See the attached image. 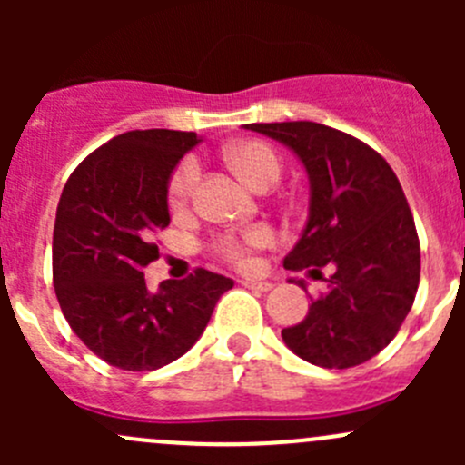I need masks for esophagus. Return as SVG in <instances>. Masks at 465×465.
<instances>
[{"mask_svg": "<svg viewBox=\"0 0 465 465\" xmlns=\"http://www.w3.org/2000/svg\"><path fill=\"white\" fill-rule=\"evenodd\" d=\"M241 285H245V288L250 290H259V292H267V290H272V283H267V281H252V279H241L238 281Z\"/></svg>", "mask_w": 465, "mask_h": 465, "instance_id": "esophagus-1", "label": "esophagus"}]
</instances>
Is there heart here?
<instances>
[{"label":"heart","mask_w":465,"mask_h":465,"mask_svg":"<svg viewBox=\"0 0 465 465\" xmlns=\"http://www.w3.org/2000/svg\"><path fill=\"white\" fill-rule=\"evenodd\" d=\"M227 163L232 166V171L245 182L250 189L265 191L270 186H274L281 177V159L274 150L262 142H241L229 145L227 153ZM200 168L195 159H184V162L177 166V171L173 173L171 184H168V203H171L173 211L186 209L193 198L195 184H198ZM270 242V232L265 227H254L250 232L242 233L241 238H224L220 241L218 250L220 254L227 256V259L247 262V254L252 250H259V247Z\"/></svg>","instance_id":"heart-1"}]
</instances>
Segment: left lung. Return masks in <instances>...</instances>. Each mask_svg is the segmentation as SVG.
Segmentation results:
<instances>
[{
    "label": "left lung",
    "mask_w": 465,
    "mask_h": 465,
    "mask_svg": "<svg viewBox=\"0 0 465 465\" xmlns=\"http://www.w3.org/2000/svg\"><path fill=\"white\" fill-rule=\"evenodd\" d=\"M245 128L283 143L306 168L308 220L283 267L332 270L328 292L281 337L317 367H358L396 337L419 288V236L401 182L376 150L328 125L285 121ZM290 283L306 290L303 279Z\"/></svg>",
    "instance_id": "1"
}]
</instances>
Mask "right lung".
Returning <instances> with one entry per match:
<instances>
[{
	"instance_id": "1",
	"label": "right lung",
	"mask_w": 465,
	"mask_h": 465,
	"mask_svg": "<svg viewBox=\"0 0 465 465\" xmlns=\"http://www.w3.org/2000/svg\"><path fill=\"white\" fill-rule=\"evenodd\" d=\"M203 142L180 130H133L110 139L72 173L54 227V288L85 346L124 371H154L186 353L233 281L198 270L150 292L143 267L159 259L168 184Z\"/></svg>"
}]
</instances>
